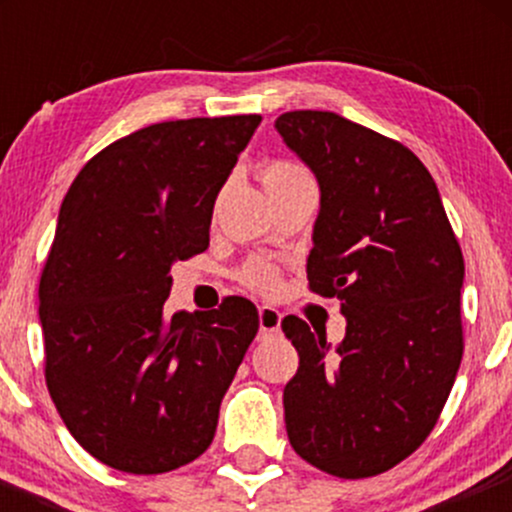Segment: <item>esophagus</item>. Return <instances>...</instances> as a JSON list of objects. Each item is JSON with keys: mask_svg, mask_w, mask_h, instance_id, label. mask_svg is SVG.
Listing matches in <instances>:
<instances>
[{"mask_svg": "<svg viewBox=\"0 0 512 512\" xmlns=\"http://www.w3.org/2000/svg\"><path fill=\"white\" fill-rule=\"evenodd\" d=\"M260 332L262 334H276L281 327V313L272 305H260Z\"/></svg>", "mask_w": 512, "mask_h": 512, "instance_id": "34e87169", "label": "esophagus"}]
</instances>
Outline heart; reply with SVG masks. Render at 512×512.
Listing matches in <instances>:
<instances>
[{
	"mask_svg": "<svg viewBox=\"0 0 512 512\" xmlns=\"http://www.w3.org/2000/svg\"><path fill=\"white\" fill-rule=\"evenodd\" d=\"M260 180L267 187V192H276L293 185H303V182H313V175L301 163L274 158V161H264L260 166ZM243 281L252 291L274 293L281 286V272L267 262H252L250 267H245Z\"/></svg>",
	"mask_w": 512,
	"mask_h": 512,
	"instance_id": "heart-1",
	"label": "heart"
}]
</instances>
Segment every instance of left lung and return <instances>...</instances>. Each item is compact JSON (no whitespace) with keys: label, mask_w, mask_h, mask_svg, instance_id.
<instances>
[{"label":"left lung","mask_w":512,"mask_h":512,"mask_svg":"<svg viewBox=\"0 0 512 512\" xmlns=\"http://www.w3.org/2000/svg\"><path fill=\"white\" fill-rule=\"evenodd\" d=\"M276 129L320 182L308 289L339 298L346 337L289 315L301 356L284 387L291 448L339 479L383 474L438 424L464 351V260L438 187L414 151L327 110Z\"/></svg>","instance_id":"obj_1"}]
</instances>
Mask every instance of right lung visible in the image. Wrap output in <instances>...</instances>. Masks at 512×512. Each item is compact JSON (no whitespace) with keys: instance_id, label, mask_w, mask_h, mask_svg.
<instances>
[{"instance_id":"add662e5","label":"right lung","mask_w":512,"mask_h":512,"mask_svg":"<svg viewBox=\"0 0 512 512\" xmlns=\"http://www.w3.org/2000/svg\"><path fill=\"white\" fill-rule=\"evenodd\" d=\"M260 115L192 117L117 139L64 197L40 274L45 383L86 452L129 474L197 460L260 330L248 298L166 315L170 267L209 248L211 211Z\"/></svg>"}]
</instances>
